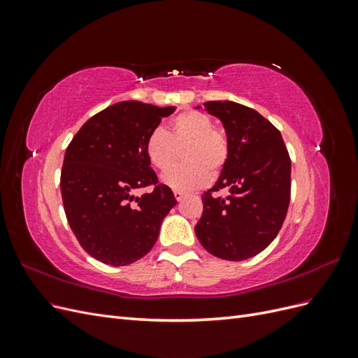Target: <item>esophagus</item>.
<instances>
[{
    "label": "esophagus",
    "mask_w": 358,
    "mask_h": 358,
    "mask_svg": "<svg viewBox=\"0 0 358 358\" xmlns=\"http://www.w3.org/2000/svg\"><path fill=\"white\" fill-rule=\"evenodd\" d=\"M175 199H176L178 201H182L183 199H185V192H182V191H175Z\"/></svg>",
    "instance_id": "1"
}]
</instances>
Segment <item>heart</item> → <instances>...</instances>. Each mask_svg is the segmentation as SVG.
<instances>
[{
	"instance_id": "heart-1",
	"label": "heart",
	"mask_w": 358,
	"mask_h": 358,
	"mask_svg": "<svg viewBox=\"0 0 358 358\" xmlns=\"http://www.w3.org/2000/svg\"><path fill=\"white\" fill-rule=\"evenodd\" d=\"M178 149L187 164L173 169L162 178L167 187L191 191L204 187L210 175H218L229 158V140L212 119L197 110H185L171 119L167 133L157 128L146 138L145 150L150 164L166 173L176 164Z\"/></svg>"
}]
</instances>
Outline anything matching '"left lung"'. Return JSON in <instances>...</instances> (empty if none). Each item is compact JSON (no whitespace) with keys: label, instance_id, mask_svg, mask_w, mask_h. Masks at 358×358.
<instances>
[{"label":"left lung","instance_id":"left-lung-1","mask_svg":"<svg viewBox=\"0 0 358 358\" xmlns=\"http://www.w3.org/2000/svg\"><path fill=\"white\" fill-rule=\"evenodd\" d=\"M203 106L224 125L229 158L203 196V215L194 230L212 255L242 262L266 249L282 227L291 194V161L282 136L257 110L234 101ZM220 189H229V196H213L211 192Z\"/></svg>","mask_w":358,"mask_h":358}]
</instances>
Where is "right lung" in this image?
Wrapping results in <instances>:
<instances>
[{"label":"right lung","instance_id":"obj_1","mask_svg":"<svg viewBox=\"0 0 358 358\" xmlns=\"http://www.w3.org/2000/svg\"><path fill=\"white\" fill-rule=\"evenodd\" d=\"M175 107L121 101L86 121L69 145L61 171L67 221L80 246L99 262L127 266L155 245L162 220L176 206L158 183L145 143ZM154 185L138 198L136 189Z\"/></svg>","mask_w":358,"mask_h":358}]
</instances>
